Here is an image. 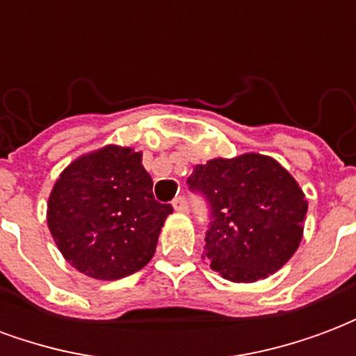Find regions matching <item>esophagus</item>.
<instances>
[{
  "label": "esophagus",
  "instance_id": "1",
  "mask_svg": "<svg viewBox=\"0 0 356 356\" xmlns=\"http://www.w3.org/2000/svg\"><path fill=\"white\" fill-rule=\"evenodd\" d=\"M173 208L177 209V211H188V202H186L185 196H177L173 200Z\"/></svg>",
  "mask_w": 356,
  "mask_h": 356
}]
</instances>
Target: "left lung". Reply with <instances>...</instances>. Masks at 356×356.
Listing matches in <instances>:
<instances>
[{
	"instance_id": "left-lung-1",
	"label": "left lung",
	"mask_w": 356,
	"mask_h": 356,
	"mask_svg": "<svg viewBox=\"0 0 356 356\" xmlns=\"http://www.w3.org/2000/svg\"><path fill=\"white\" fill-rule=\"evenodd\" d=\"M208 208L202 257L232 282L273 275L298 250L307 216L303 191L280 163L261 154L209 160L186 179Z\"/></svg>"
}]
</instances>
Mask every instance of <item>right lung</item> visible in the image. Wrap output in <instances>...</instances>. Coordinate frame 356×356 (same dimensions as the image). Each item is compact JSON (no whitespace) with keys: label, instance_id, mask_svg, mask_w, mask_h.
<instances>
[{"label":"right lung","instance_id":"obj_1","mask_svg":"<svg viewBox=\"0 0 356 356\" xmlns=\"http://www.w3.org/2000/svg\"><path fill=\"white\" fill-rule=\"evenodd\" d=\"M171 211L154 198L140 152L104 147L60 173L47 223L66 261L99 280H118L152 259Z\"/></svg>","mask_w":356,"mask_h":356}]
</instances>
